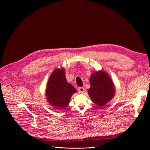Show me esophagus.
<instances>
[{
  "label": "esophagus",
  "instance_id": "obj_1",
  "mask_svg": "<svg viewBox=\"0 0 150 150\" xmlns=\"http://www.w3.org/2000/svg\"><path fill=\"white\" fill-rule=\"evenodd\" d=\"M78 91H79V92L80 93H83L84 92L85 90H84V88H83V87H79V88H78Z\"/></svg>",
  "mask_w": 150,
  "mask_h": 150
}]
</instances>
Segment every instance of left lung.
I'll list each match as a JSON object with an SVG mask.
<instances>
[{
  "label": "left lung",
  "mask_w": 150,
  "mask_h": 150,
  "mask_svg": "<svg viewBox=\"0 0 150 150\" xmlns=\"http://www.w3.org/2000/svg\"><path fill=\"white\" fill-rule=\"evenodd\" d=\"M91 87L88 94L92 101L98 106L108 103L115 95V88L111 78L103 71L93 73L90 79Z\"/></svg>",
  "instance_id": "1"
}]
</instances>
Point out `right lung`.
I'll return each mask as SVG.
<instances>
[{
	"label": "right lung",
	"instance_id": "1",
	"mask_svg": "<svg viewBox=\"0 0 150 150\" xmlns=\"http://www.w3.org/2000/svg\"><path fill=\"white\" fill-rule=\"evenodd\" d=\"M76 92L75 88L67 81L65 69H57L52 74L47 82L46 96L49 104L56 109H66L71 96Z\"/></svg>",
	"mask_w": 150,
	"mask_h": 150
}]
</instances>
